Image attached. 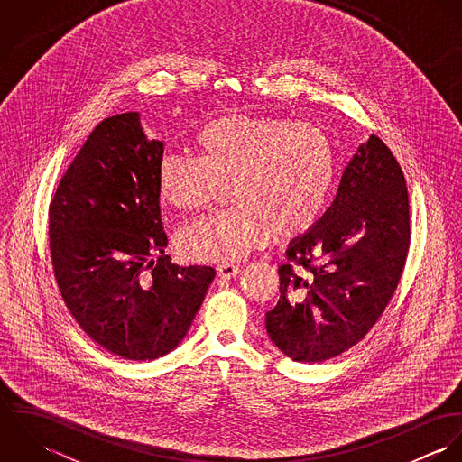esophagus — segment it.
Here are the masks:
<instances>
[{"label": "esophagus", "mask_w": 462, "mask_h": 462, "mask_svg": "<svg viewBox=\"0 0 462 462\" xmlns=\"http://www.w3.org/2000/svg\"><path fill=\"white\" fill-rule=\"evenodd\" d=\"M240 273V266L235 263H224L217 266V275L220 279H233Z\"/></svg>", "instance_id": "1"}]
</instances>
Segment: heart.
<instances>
[{
	"mask_svg": "<svg viewBox=\"0 0 462 462\" xmlns=\"http://www.w3.org/2000/svg\"><path fill=\"white\" fill-rule=\"evenodd\" d=\"M196 156L167 154L158 165L165 204L196 213L229 185L233 204L185 226L178 251L192 262H235L275 238L310 231L329 204L336 149L329 134L308 123L264 116H222L194 140Z\"/></svg>",
	"mask_w": 462,
	"mask_h": 462,
	"instance_id": "heart-1",
	"label": "heart"
}]
</instances>
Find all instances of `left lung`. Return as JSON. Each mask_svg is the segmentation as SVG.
Masks as SVG:
<instances>
[{"instance_id":"obj_1","label":"left lung","mask_w":462,"mask_h":462,"mask_svg":"<svg viewBox=\"0 0 462 462\" xmlns=\"http://www.w3.org/2000/svg\"><path fill=\"white\" fill-rule=\"evenodd\" d=\"M411 242L409 194L390 147L375 134L357 147L328 211L286 251L281 297L266 332L300 363L359 343L384 313Z\"/></svg>"}]
</instances>
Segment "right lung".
<instances>
[{"mask_svg":"<svg viewBox=\"0 0 462 462\" xmlns=\"http://www.w3.org/2000/svg\"><path fill=\"white\" fill-rule=\"evenodd\" d=\"M163 142L140 116L101 121L69 165L50 204V251L70 315L97 345L133 361L165 356L187 336L211 266L165 254L158 165Z\"/></svg>","mask_w":462,"mask_h":462,"instance_id":"1","label":"right lung"}]
</instances>
